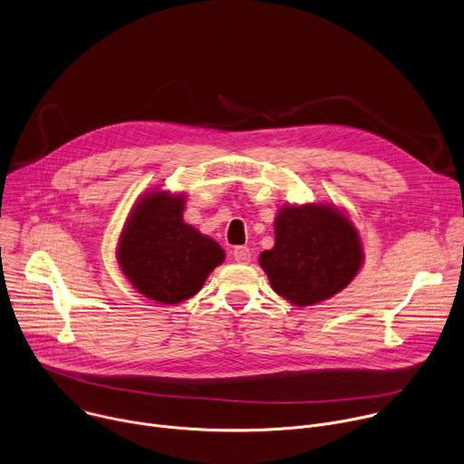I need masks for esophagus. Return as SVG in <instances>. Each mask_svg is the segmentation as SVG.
Masks as SVG:
<instances>
[{
	"label": "esophagus",
	"mask_w": 464,
	"mask_h": 464,
	"mask_svg": "<svg viewBox=\"0 0 464 464\" xmlns=\"http://www.w3.org/2000/svg\"><path fill=\"white\" fill-rule=\"evenodd\" d=\"M233 255H235V260L240 262V264H249V260H251V251L246 246L235 247Z\"/></svg>",
	"instance_id": "1"
}]
</instances>
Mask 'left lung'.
<instances>
[{
	"label": "left lung",
	"instance_id": "8db88e82",
	"mask_svg": "<svg viewBox=\"0 0 464 464\" xmlns=\"http://www.w3.org/2000/svg\"><path fill=\"white\" fill-rule=\"evenodd\" d=\"M276 244L258 256L276 294L294 306L334 297L360 274L365 253L358 227L334 204H285L274 220Z\"/></svg>",
	"mask_w": 464,
	"mask_h": 464
}]
</instances>
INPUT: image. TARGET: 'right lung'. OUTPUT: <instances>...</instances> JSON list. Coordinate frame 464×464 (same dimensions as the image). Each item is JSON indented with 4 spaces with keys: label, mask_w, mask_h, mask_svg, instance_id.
Here are the masks:
<instances>
[{
    "label": "right lung",
    "mask_w": 464,
    "mask_h": 464,
    "mask_svg": "<svg viewBox=\"0 0 464 464\" xmlns=\"http://www.w3.org/2000/svg\"><path fill=\"white\" fill-rule=\"evenodd\" d=\"M185 202L183 192L147 190L131 206L115 247L128 283L161 304L196 295L226 258L217 240L183 220Z\"/></svg>",
    "instance_id": "add662e5"
}]
</instances>
